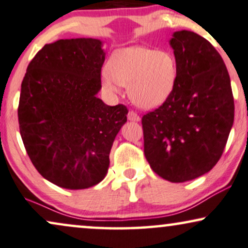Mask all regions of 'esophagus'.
Returning <instances> with one entry per match:
<instances>
[{
  "mask_svg": "<svg viewBox=\"0 0 248 248\" xmlns=\"http://www.w3.org/2000/svg\"><path fill=\"white\" fill-rule=\"evenodd\" d=\"M127 119H129V121H133V122H139L140 117L136 111L131 110V111H129V114H127Z\"/></svg>",
  "mask_w": 248,
  "mask_h": 248,
  "instance_id": "obj_1",
  "label": "esophagus"
}]
</instances>
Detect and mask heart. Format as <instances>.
I'll list each match as a JSON object with an SVG mask.
<instances>
[{"instance_id": "b5f03b06", "label": "heart", "mask_w": 248, "mask_h": 248, "mask_svg": "<svg viewBox=\"0 0 248 248\" xmlns=\"http://www.w3.org/2000/svg\"><path fill=\"white\" fill-rule=\"evenodd\" d=\"M106 82L127 86L131 100L140 108H154L167 100L177 76L175 57L168 51L129 47L112 54L107 65Z\"/></svg>"}]
</instances>
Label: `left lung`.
Wrapping results in <instances>:
<instances>
[{
	"label": "left lung",
	"instance_id": "1",
	"mask_svg": "<svg viewBox=\"0 0 248 248\" xmlns=\"http://www.w3.org/2000/svg\"><path fill=\"white\" fill-rule=\"evenodd\" d=\"M177 76L163 105L142 116L149 166L171 183L204 175L221 158L234 118L230 76L206 39L178 31L170 40Z\"/></svg>",
	"mask_w": 248,
	"mask_h": 248
}]
</instances>
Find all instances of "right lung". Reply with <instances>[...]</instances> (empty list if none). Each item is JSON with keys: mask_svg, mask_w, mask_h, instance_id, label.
Segmentation results:
<instances>
[{"mask_svg": "<svg viewBox=\"0 0 248 248\" xmlns=\"http://www.w3.org/2000/svg\"><path fill=\"white\" fill-rule=\"evenodd\" d=\"M106 53L97 39L45 45L21 82L18 122L24 146L44 178L63 188L99 184L112 142L126 123L124 105L96 96Z\"/></svg>", "mask_w": 248, "mask_h": 248, "instance_id": "add662e5", "label": "right lung"}]
</instances>
